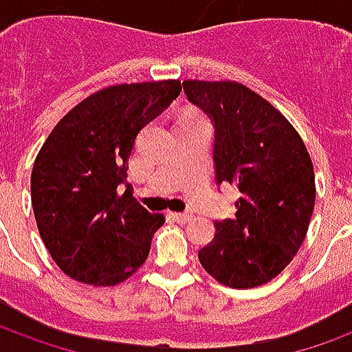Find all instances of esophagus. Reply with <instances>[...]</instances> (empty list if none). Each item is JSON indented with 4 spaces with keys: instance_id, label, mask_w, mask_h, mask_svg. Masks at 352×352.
Here are the masks:
<instances>
[{
    "instance_id": "1",
    "label": "esophagus",
    "mask_w": 352,
    "mask_h": 352,
    "mask_svg": "<svg viewBox=\"0 0 352 352\" xmlns=\"http://www.w3.org/2000/svg\"><path fill=\"white\" fill-rule=\"evenodd\" d=\"M171 219L177 222H188L192 219L190 213H171Z\"/></svg>"
}]
</instances>
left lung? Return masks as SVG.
I'll list each match as a JSON object with an SVG mask.
<instances>
[{
  "label": "left lung",
  "instance_id": "8db88e82",
  "mask_svg": "<svg viewBox=\"0 0 352 352\" xmlns=\"http://www.w3.org/2000/svg\"><path fill=\"white\" fill-rule=\"evenodd\" d=\"M186 98L214 122L217 183H236V217L214 222L199 264L230 288L275 279L302 247L315 207V171L279 109L236 80H184Z\"/></svg>",
  "mask_w": 352,
  "mask_h": 352
}]
</instances>
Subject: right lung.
<instances>
[{"instance_id":"add662e5","label":"right lung","mask_w":352,"mask_h":352,"mask_svg":"<svg viewBox=\"0 0 352 352\" xmlns=\"http://www.w3.org/2000/svg\"><path fill=\"white\" fill-rule=\"evenodd\" d=\"M181 94V80L115 85L90 94L54 126L32 169L43 243L72 279L113 287L145 264L156 230L126 183L135 138Z\"/></svg>"}]
</instances>
